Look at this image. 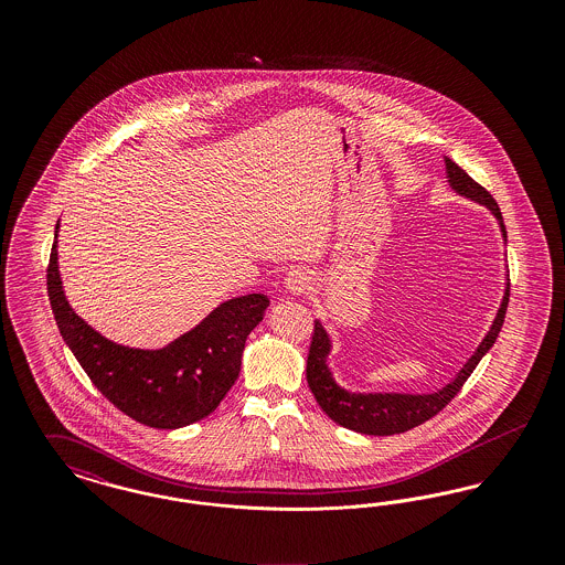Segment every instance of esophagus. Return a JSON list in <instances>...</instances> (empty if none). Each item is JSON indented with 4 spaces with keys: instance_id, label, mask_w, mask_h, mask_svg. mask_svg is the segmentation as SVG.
<instances>
[{
    "instance_id": "obj_1",
    "label": "esophagus",
    "mask_w": 565,
    "mask_h": 565,
    "mask_svg": "<svg viewBox=\"0 0 565 565\" xmlns=\"http://www.w3.org/2000/svg\"><path fill=\"white\" fill-rule=\"evenodd\" d=\"M286 290L290 292V295H305V292H309L311 290V286H313V281H311V277H309V273H305L302 269L290 270L288 275H286Z\"/></svg>"
}]
</instances>
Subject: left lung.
Here are the masks:
<instances>
[{"mask_svg":"<svg viewBox=\"0 0 565 565\" xmlns=\"http://www.w3.org/2000/svg\"><path fill=\"white\" fill-rule=\"evenodd\" d=\"M445 169H447V182L454 192L463 199H470L479 205L487 207L493 217L500 224L502 239L507 242V226L502 220V212L493 196L487 190L477 184L461 167H457L451 159H445ZM509 270H507V284H504V296L500 302V309L489 326L483 341L479 348L468 358V362L459 369L447 385H443L436 392H426V394H404V392H351L337 383L332 369L328 366V355L332 351L330 337L326 332L322 322L316 320L313 328V339L309 348V358H307V383L311 394L316 396L318 404L322 406L323 413L337 422L339 426L348 430L360 431V434H371V436H390V434H401V431L411 430L424 422H428L438 411H443L451 398L459 392V387L466 383V379L472 375L477 364L483 360L484 353L493 348L504 316L509 307Z\"/></svg>","mask_w":565,"mask_h":565,"instance_id":"left-lung-1","label":"left lung"}]
</instances>
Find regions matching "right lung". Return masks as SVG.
<instances>
[{"label":"right lung","mask_w":565,"mask_h":565,"mask_svg":"<svg viewBox=\"0 0 565 565\" xmlns=\"http://www.w3.org/2000/svg\"><path fill=\"white\" fill-rule=\"evenodd\" d=\"M56 233L58 222L46 270L54 322L95 387L125 415L159 430L184 428L214 413L239 376L245 339L263 322L269 298L245 295L224 300L161 350L127 348L84 322L67 302Z\"/></svg>","instance_id":"1"}]
</instances>
